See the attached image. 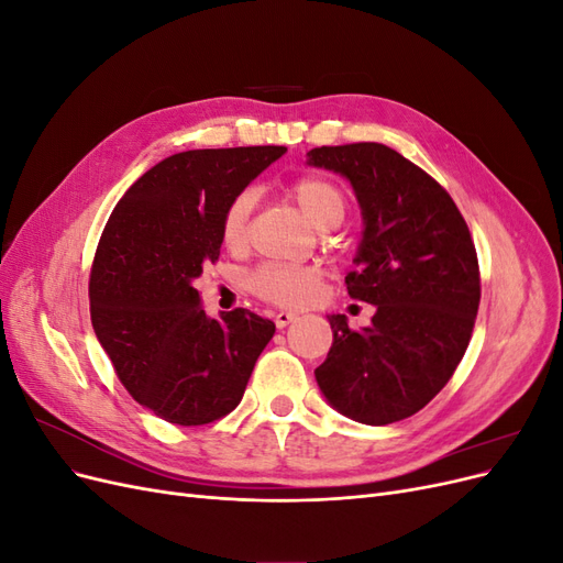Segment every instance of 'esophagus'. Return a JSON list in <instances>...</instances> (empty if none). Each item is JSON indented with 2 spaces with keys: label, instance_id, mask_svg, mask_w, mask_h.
Masks as SVG:
<instances>
[{
  "label": "esophagus",
  "instance_id": "obj_1",
  "mask_svg": "<svg viewBox=\"0 0 563 563\" xmlns=\"http://www.w3.org/2000/svg\"><path fill=\"white\" fill-rule=\"evenodd\" d=\"M296 319H298V314H296V312H286V310H282V312H277V314H275L277 329H286L288 323H294Z\"/></svg>",
  "mask_w": 563,
  "mask_h": 563
}]
</instances>
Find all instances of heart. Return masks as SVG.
Listing matches in <instances>:
<instances>
[{
	"label": "heart",
	"instance_id": "obj_1",
	"mask_svg": "<svg viewBox=\"0 0 563 563\" xmlns=\"http://www.w3.org/2000/svg\"><path fill=\"white\" fill-rule=\"evenodd\" d=\"M291 199L317 232H331L347 216V197L340 187L321 176H305L291 185ZM253 195H236L220 218V242L228 249H240L246 242ZM251 291L284 308H302L319 296L321 275L310 265H275L255 267L246 279Z\"/></svg>",
	"mask_w": 563,
	"mask_h": 563
}]
</instances>
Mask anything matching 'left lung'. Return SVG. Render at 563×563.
I'll use <instances>...</instances> for the list:
<instances>
[{
	"mask_svg": "<svg viewBox=\"0 0 563 563\" xmlns=\"http://www.w3.org/2000/svg\"><path fill=\"white\" fill-rule=\"evenodd\" d=\"M308 164L352 185L364 230L345 284L350 298L376 305L362 331L329 317L317 385L356 422L404 420L439 395L470 345L482 282L467 223L444 187L387 145H323Z\"/></svg>",
	"mask_w": 563,
	"mask_h": 563,
	"instance_id": "1",
	"label": "left lung"
}]
</instances>
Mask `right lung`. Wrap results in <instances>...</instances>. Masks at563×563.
Instances as JSON below:
<instances>
[{
  "label": "right lung",
  "instance_id": "add662e5",
  "mask_svg": "<svg viewBox=\"0 0 563 563\" xmlns=\"http://www.w3.org/2000/svg\"><path fill=\"white\" fill-rule=\"evenodd\" d=\"M286 152L187 150L162 159L114 207L91 267L98 343L129 395L174 424L234 411L275 323L249 310L211 319L192 286L220 255L228 203Z\"/></svg>",
  "mask_w": 563,
  "mask_h": 563
}]
</instances>
